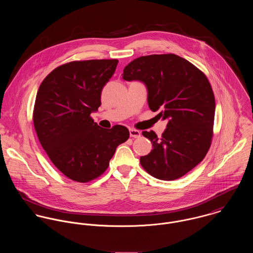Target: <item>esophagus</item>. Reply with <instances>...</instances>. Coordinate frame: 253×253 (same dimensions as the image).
<instances>
[{
  "label": "esophagus",
  "instance_id": "34e87169",
  "mask_svg": "<svg viewBox=\"0 0 253 253\" xmlns=\"http://www.w3.org/2000/svg\"><path fill=\"white\" fill-rule=\"evenodd\" d=\"M129 135H130V137H133V138H138V137H140V135H141V132H140L139 130H137V129H134V128H130V129H129Z\"/></svg>",
  "mask_w": 253,
  "mask_h": 253
}]
</instances>
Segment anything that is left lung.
I'll list each match as a JSON object with an SVG mask.
<instances>
[{"mask_svg": "<svg viewBox=\"0 0 253 253\" xmlns=\"http://www.w3.org/2000/svg\"><path fill=\"white\" fill-rule=\"evenodd\" d=\"M122 76L128 82H142L149 108L168 120L161 137L153 130L142 132L153 150L140 158L141 166L161 180L180 178L204 160L211 144L215 98L208 78L173 53L140 56Z\"/></svg>", "mask_w": 253, "mask_h": 253, "instance_id": "obj_1", "label": "left lung"}]
</instances>
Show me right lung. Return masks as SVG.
<instances>
[{"label":"right lung","mask_w":253,"mask_h":253,"mask_svg":"<svg viewBox=\"0 0 253 253\" xmlns=\"http://www.w3.org/2000/svg\"><path fill=\"white\" fill-rule=\"evenodd\" d=\"M117 59L72 61L42 82L33 122L39 141L52 164L68 178L84 183L100 176L117 147L129 137L120 125L100 127L90 114L101 105V91Z\"/></svg>","instance_id":"right-lung-1"}]
</instances>
